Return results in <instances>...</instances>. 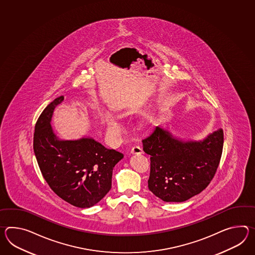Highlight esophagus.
Wrapping results in <instances>:
<instances>
[{"instance_id": "esophagus-1", "label": "esophagus", "mask_w": 255, "mask_h": 255, "mask_svg": "<svg viewBox=\"0 0 255 255\" xmlns=\"http://www.w3.org/2000/svg\"><path fill=\"white\" fill-rule=\"evenodd\" d=\"M130 153L132 154H140V153H142V149L139 145H135V146L131 148Z\"/></svg>"}]
</instances>
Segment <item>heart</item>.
Here are the masks:
<instances>
[{"label": "heart", "mask_w": 255, "mask_h": 255, "mask_svg": "<svg viewBox=\"0 0 255 255\" xmlns=\"http://www.w3.org/2000/svg\"><path fill=\"white\" fill-rule=\"evenodd\" d=\"M103 120H104L105 125L107 126V130L111 133H113V134L119 133L122 126L120 125L119 122L115 119L114 115H112V114H105L103 116Z\"/></svg>", "instance_id": "b5f03b06"}]
</instances>
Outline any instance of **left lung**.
Returning a JSON list of instances; mask_svg holds the SVG:
<instances>
[{
	"label": "left lung",
	"instance_id": "1",
	"mask_svg": "<svg viewBox=\"0 0 255 255\" xmlns=\"http://www.w3.org/2000/svg\"><path fill=\"white\" fill-rule=\"evenodd\" d=\"M223 130L202 141H183L156 126L142 140L151 157L148 188L165 202H183L209 186L221 161Z\"/></svg>",
	"mask_w": 255,
	"mask_h": 255
}]
</instances>
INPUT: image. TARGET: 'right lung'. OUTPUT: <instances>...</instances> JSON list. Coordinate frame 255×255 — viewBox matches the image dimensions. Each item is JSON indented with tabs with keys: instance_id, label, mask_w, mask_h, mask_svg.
Instances as JSON below:
<instances>
[{
	"instance_id": "obj_1",
	"label": "right lung",
	"mask_w": 255,
	"mask_h": 255,
	"mask_svg": "<svg viewBox=\"0 0 255 255\" xmlns=\"http://www.w3.org/2000/svg\"><path fill=\"white\" fill-rule=\"evenodd\" d=\"M60 96L49 103L34 126V152L41 173L59 198L75 207L96 205L112 188L113 170L124 154L90 137L61 140L51 126Z\"/></svg>"
}]
</instances>
